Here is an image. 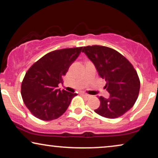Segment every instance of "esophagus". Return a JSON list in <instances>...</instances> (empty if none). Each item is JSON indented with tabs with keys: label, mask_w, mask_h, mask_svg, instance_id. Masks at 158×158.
Returning <instances> with one entry per match:
<instances>
[{
	"label": "esophagus",
	"mask_w": 158,
	"mask_h": 158,
	"mask_svg": "<svg viewBox=\"0 0 158 158\" xmlns=\"http://www.w3.org/2000/svg\"><path fill=\"white\" fill-rule=\"evenodd\" d=\"M82 95H83V96H85V98H90V97H91V96H90V95L87 94H85V93H83V94H82Z\"/></svg>",
	"instance_id": "obj_1"
}]
</instances>
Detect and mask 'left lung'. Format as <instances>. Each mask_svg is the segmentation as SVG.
Instances as JSON below:
<instances>
[{
    "label": "left lung",
    "instance_id": "obj_1",
    "mask_svg": "<svg viewBox=\"0 0 158 158\" xmlns=\"http://www.w3.org/2000/svg\"><path fill=\"white\" fill-rule=\"evenodd\" d=\"M94 63L98 75L106 81L109 98L99 97L101 104L95 112L108 118L122 116L137 101L140 82L132 64L117 51L107 47L87 46L83 50Z\"/></svg>",
    "mask_w": 158,
    "mask_h": 158
}]
</instances>
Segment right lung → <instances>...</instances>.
<instances>
[{
    "mask_svg": "<svg viewBox=\"0 0 158 158\" xmlns=\"http://www.w3.org/2000/svg\"><path fill=\"white\" fill-rule=\"evenodd\" d=\"M83 47L51 52L36 62L26 73L21 84V96L34 116L44 121L62 116L77 95L58 89L63 77L78 57Z\"/></svg>",
    "mask_w": 158,
    "mask_h": 158,
    "instance_id": "right-lung-1",
    "label": "right lung"
}]
</instances>
